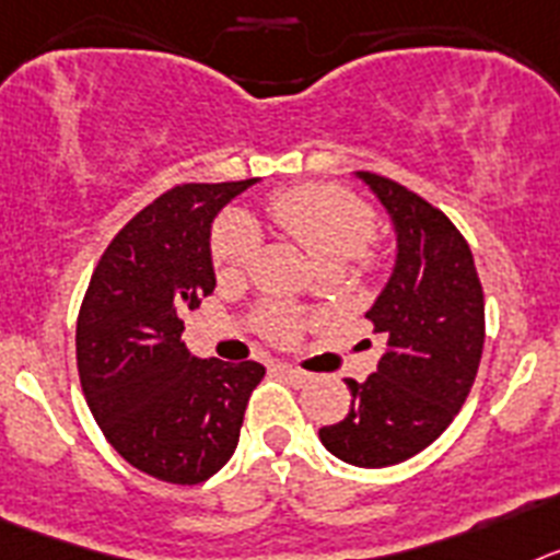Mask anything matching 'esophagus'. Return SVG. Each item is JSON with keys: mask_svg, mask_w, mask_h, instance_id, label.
I'll return each instance as SVG.
<instances>
[{"mask_svg": "<svg viewBox=\"0 0 560 560\" xmlns=\"http://www.w3.org/2000/svg\"><path fill=\"white\" fill-rule=\"evenodd\" d=\"M276 372H279L287 383H293V386H307V383L313 381V374L304 372V369L290 366V363H276Z\"/></svg>", "mask_w": 560, "mask_h": 560, "instance_id": "1", "label": "esophagus"}]
</instances>
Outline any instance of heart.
Returning <instances> with one entry per match:
<instances>
[{
    "mask_svg": "<svg viewBox=\"0 0 560 560\" xmlns=\"http://www.w3.org/2000/svg\"><path fill=\"white\" fill-rule=\"evenodd\" d=\"M267 211L290 240L299 242L327 270L347 265L354 256L366 270L377 265L372 253H366L374 236V208L349 188L332 183L287 188L270 199ZM211 250L220 276L242 273L259 253V233L245 217L228 213L213 228ZM259 327L270 338L287 340L301 329V318L270 307L259 315Z\"/></svg>",
    "mask_w": 560,
    "mask_h": 560,
    "instance_id": "heart-1",
    "label": "heart"
}]
</instances>
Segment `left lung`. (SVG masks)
Wrapping results in <instances>:
<instances>
[{
	"mask_svg": "<svg viewBox=\"0 0 560 560\" xmlns=\"http://www.w3.org/2000/svg\"><path fill=\"white\" fill-rule=\"evenodd\" d=\"M397 233L395 270L366 318L386 352L366 381L347 377L349 415L318 431L338 459L388 468L428 448L459 415L485 347V295L454 222L395 179L358 172Z\"/></svg>",
	"mask_w": 560,
	"mask_h": 560,
	"instance_id": "1",
	"label": "left lung"
}]
</instances>
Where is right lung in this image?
Instances as JSON below:
<instances>
[{
	"label": "right lung",
	"instance_id": "add662e5",
	"mask_svg": "<svg viewBox=\"0 0 560 560\" xmlns=\"http://www.w3.org/2000/svg\"><path fill=\"white\" fill-rule=\"evenodd\" d=\"M259 179L188 183L126 222L101 256L78 313L86 406L109 445L143 474L199 485L236 451L256 361H199L183 313L213 293L211 222Z\"/></svg>",
	"mask_w": 560,
	"mask_h": 560
}]
</instances>
